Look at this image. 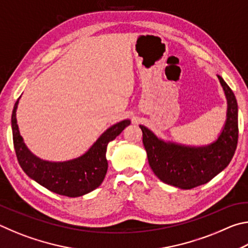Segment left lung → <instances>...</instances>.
Returning <instances> with one entry per match:
<instances>
[{
  "label": "left lung",
  "mask_w": 248,
  "mask_h": 248,
  "mask_svg": "<svg viewBox=\"0 0 248 248\" xmlns=\"http://www.w3.org/2000/svg\"><path fill=\"white\" fill-rule=\"evenodd\" d=\"M228 99L224 128L217 140L205 146H186L165 142L140 125L149 164L163 183L191 189L207 184L230 164L238 139L237 103L230 86L217 75Z\"/></svg>",
  "instance_id": "left-lung-1"
}]
</instances>
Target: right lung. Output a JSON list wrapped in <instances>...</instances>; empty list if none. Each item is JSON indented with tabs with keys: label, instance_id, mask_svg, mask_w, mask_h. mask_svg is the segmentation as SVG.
<instances>
[{
	"label": "right lung",
	"instance_id": "add662e5",
	"mask_svg": "<svg viewBox=\"0 0 248 248\" xmlns=\"http://www.w3.org/2000/svg\"><path fill=\"white\" fill-rule=\"evenodd\" d=\"M17 105L18 99L12 114L13 142L19 165L29 177L50 191L73 198L89 194L100 186L108 169L107 145L130 124V120L111 125L82 156L65 162H49L35 156L24 143L16 120Z\"/></svg>",
	"mask_w": 248,
	"mask_h": 248
}]
</instances>
